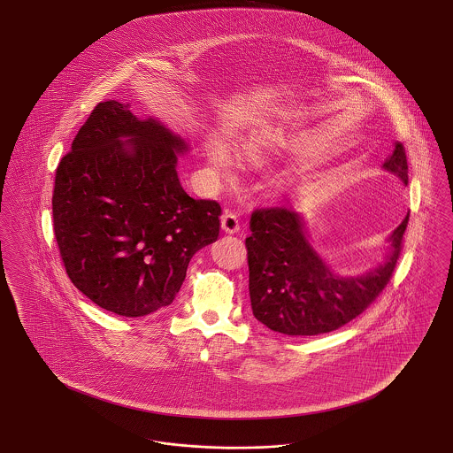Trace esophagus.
<instances>
[{"mask_svg": "<svg viewBox=\"0 0 453 453\" xmlns=\"http://www.w3.org/2000/svg\"><path fill=\"white\" fill-rule=\"evenodd\" d=\"M220 226H222V229H224L226 233H229V234L237 233L239 227H241V226H239V218H237V214H234V212H226V214H222Z\"/></svg>", "mask_w": 453, "mask_h": 453, "instance_id": "obj_1", "label": "esophagus"}]
</instances>
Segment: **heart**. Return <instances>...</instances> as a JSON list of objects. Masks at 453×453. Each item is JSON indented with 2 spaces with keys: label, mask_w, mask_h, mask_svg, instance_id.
I'll return each mask as SVG.
<instances>
[{
  "label": "heart",
  "mask_w": 453,
  "mask_h": 453,
  "mask_svg": "<svg viewBox=\"0 0 453 453\" xmlns=\"http://www.w3.org/2000/svg\"><path fill=\"white\" fill-rule=\"evenodd\" d=\"M250 154L254 157V158H261V157H263V152H261L259 147L250 149ZM207 156H209V160H211V164H212V167H214L216 171L222 172V173H227V172L233 171V167H234V157H233L231 149H229L227 145H224L222 142H212V143L209 145Z\"/></svg>",
  "instance_id": "b5f03b06"
}]
</instances>
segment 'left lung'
I'll list each match as a JSON object with an SVG mask.
<instances>
[{
	"instance_id": "obj_1",
	"label": "left lung",
	"mask_w": 453,
	"mask_h": 453,
	"mask_svg": "<svg viewBox=\"0 0 453 453\" xmlns=\"http://www.w3.org/2000/svg\"><path fill=\"white\" fill-rule=\"evenodd\" d=\"M383 167L408 184L405 147L396 142ZM408 214L391 234L388 261L361 278H340L312 250L299 214L257 207L246 237L252 314L273 331L312 336L342 328L373 304L390 282L403 248Z\"/></svg>"
}]
</instances>
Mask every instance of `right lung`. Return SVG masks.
Masks as SVG:
<instances>
[{
  "label": "right lung",
  "instance_id": "1",
  "mask_svg": "<svg viewBox=\"0 0 453 453\" xmlns=\"http://www.w3.org/2000/svg\"><path fill=\"white\" fill-rule=\"evenodd\" d=\"M128 109L109 100L92 110L58 164L51 209L70 281L100 308L137 318L173 301L190 257L218 239L220 205L180 186L184 141Z\"/></svg>",
  "mask_w": 453,
  "mask_h": 453
}]
</instances>
